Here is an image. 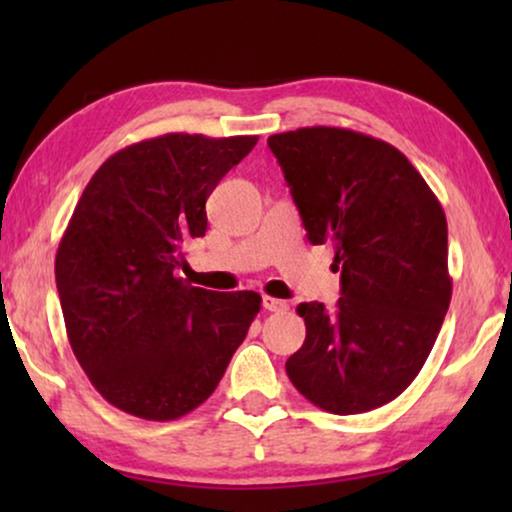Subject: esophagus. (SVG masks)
Returning a JSON list of instances; mask_svg holds the SVG:
<instances>
[{
	"label": "esophagus",
	"instance_id": "1",
	"mask_svg": "<svg viewBox=\"0 0 512 512\" xmlns=\"http://www.w3.org/2000/svg\"><path fill=\"white\" fill-rule=\"evenodd\" d=\"M263 307L268 312H282L289 307V303L286 300H279V298H272V296H263Z\"/></svg>",
	"mask_w": 512,
	"mask_h": 512
}]
</instances>
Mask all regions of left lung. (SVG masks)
I'll return each instance as SVG.
<instances>
[{"instance_id":"8db88e82","label":"left lung","mask_w":512,"mask_h":512,"mask_svg":"<svg viewBox=\"0 0 512 512\" xmlns=\"http://www.w3.org/2000/svg\"><path fill=\"white\" fill-rule=\"evenodd\" d=\"M312 244L331 242L342 296L300 303L305 342L286 361L300 394L333 415L401 396L429 359L452 298L447 219L396 146L347 128L268 137Z\"/></svg>"}]
</instances>
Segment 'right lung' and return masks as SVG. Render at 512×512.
<instances>
[{
	"instance_id": "right-lung-1",
	"label": "right lung",
	"mask_w": 512,
	"mask_h": 512,
	"mask_svg": "<svg viewBox=\"0 0 512 512\" xmlns=\"http://www.w3.org/2000/svg\"><path fill=\"white\" fill-rule=\"evenodd\" d=\"M256 135L170 132L116 151L76 202L55 256L76 361L128 415L170 422L214 394L261 310L256 291L216 293L179 277L205 202Z\"/></svg>"
}]
</instances>
